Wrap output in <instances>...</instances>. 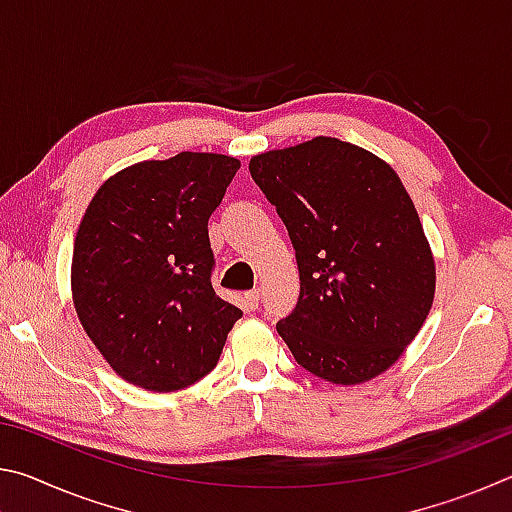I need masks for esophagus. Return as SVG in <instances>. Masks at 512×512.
<instances>
[{
	"instance_id": "obj_1",
	"label": "esophagus",
	"mask_w": 512,
	"mask_h": 512,
	"mask_svg": "<svg viewBox=\"0 0 512 512\" xmlns=\"http://www.w3.org/2000/svg\"><path fill=\"white\" fill-rule=\"evenodd\" d=\"M259 296H262V293H259V289H253V291H246V305L250 307V309H257L259 307Z\"/></svg>"
}]
</instances>
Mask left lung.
<instances>
[{"instance_id":"1","label":"left lung","mask_w":512,"mask_h":512,"mask_svg":"<svg viewBox=\"0 0 512 512\" xmlns=\"http://www.w3.org/2000/svg\"><path fill=\"white\" fill-rule=\"evenodd\" d=\"M248 169L296 248L300 298L275 325L293 359L332 384L381 375L418 336L436 291L400 176L336 137L259 153Z\"/></svg>"}]
</instances>
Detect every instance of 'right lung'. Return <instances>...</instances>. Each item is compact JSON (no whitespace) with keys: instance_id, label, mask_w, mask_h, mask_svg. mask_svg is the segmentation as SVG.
I'll return each instance as SVG.
<instances>
[{"instance_id":"obj_1","label":"right lung","mask_w":512,"mask_h":512,"mask_svg":"<svg viewBox=\"0 0 512 512\" xmlns=\"http://www.w3.org/2000/svg\"><path fill=\"white\" fill-rule=\"evenodd\" d=\"M241 162L178 153L99 187L74 241L72 298L85 334L128 384L171 393L205 377L241 309L212 287L207 221Z\"/></svg>"}]
</instances>
